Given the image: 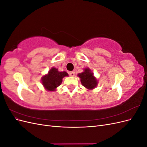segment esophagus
Returning <instances> with one entry per match:
<instances>
[{"mask_svg": "<svg viewBox=\"0 0 147 147\" xmlns=\"http://www.w3.org/2000/svg\"><path fill=\"white\" fill-rule=\"evenodd\" d=\"M69 74L70 76H71V77H74L75 76V72H74V71H72V72H69Z\"/></svg>", "mask_w": 147, "mask_h": 147, "instance_id": "esophagus-1", "label": "esophagus"}]
</instances>
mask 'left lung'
<instances>
[{
	"label": "left lung",
	"instance_id": "obj_1",
	"mask_svg": "<svg viewBox=\"0 0 147 147\" xmlns=\"http://www.w3.org/2000/svg\"><path fill=\"white\" fill-rule=\"evenodd\" d=\"M83 70V72L79 73L77 75V76L80 78L82 84L87 89L88 91L94 90L98 84V80L94 76V74L90 69L86 67Z\"/></svg>",
	"mask_w": 147,
	"mask_h": 147
}]
</instances>
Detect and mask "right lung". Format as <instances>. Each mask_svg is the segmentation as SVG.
Segmentation results:
<instances>
[{
    "label": "right lung",
    "mask_w": 147,
    "mask_h": 147,
    "mask_svg": "<svg viewBox=\"0 0 147 147\" xmlns=\"http://www.w3.org/2000/svg\"><path fill=\"white\" fill-rule=\"evenodd\" d=\"M69 74L65 71L59 72L58 69L52 67L47 74L43 75L41 82L43 87L48 91H55L63 82V78L68 77Z\"/></svg>",
    "instance_id": "1"
}]
</instances>
